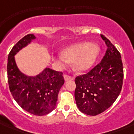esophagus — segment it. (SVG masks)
I'll use <instances>...</instances> for the list:
<instances>
[{
  "mask_svg": "<svg viewBox=\"0 0 134 134\" xmlns=\"http://www.w3.org/2000/svg\"><path fill=\"white\" fill-rule=\"evenodd\" d=\"M64 79H65V81L74 79V78L72 77V76H69V75H67V74H65V75H64Z\"/></svg>",
  "mask_w": 134,
  "mask_h": 134,
  "instance_id": "obj_1",
  "label": "esophagus"
}]
</instances>
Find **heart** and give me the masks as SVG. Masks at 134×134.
Returning <instances> with one entry per match:
<instances>
[{
	"instance_id": "1",
	"label": "heart",
	"mask_w": 134,
	"mask_h": 134,
	"mask_svg": "<svg viewBox=\"0 0 134 134\" xmlns=\"http://www.w3.org/2000/svg\"><path fill=\"white\" fill-rule=\"evenodd\" d=\"M99 51V46L86 42L65 48L63 55H59L55 60L62 69L68 67L69 62H74L76 69L85 71L92 66Z\"/></svg>"
}]
</instances>
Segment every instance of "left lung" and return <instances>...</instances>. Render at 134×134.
Wrapping results in <instances>:
<instances>
[{
    "label": "left lung",
    "instance_id": "left-lung-1",
    "mask_svg": "<svg viewBox=\"0 0 134 134\" xmlns=\"http://www.w3.org/2000/svg\"><path fill=\"white\" fill-rule=\"evenodd\" d=\"M107 50L99 63L88 73L75 79V100L78 108L88 115H97L108 109L122 88L124 71L121 55L106 37L101 35Z\"/></svg>",
    "mask_w": 134,
    "mask_h": 134
}]
</instances>
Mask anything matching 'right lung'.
Instances as JSON below:
<instances>
[{"label": "right lung", "instance_id": "right-lung-1", "mask_svg": "<svg viewBox=\"0 0 134 134\" xmlns=\"http://www.w3.org/2000/svg\"><path fill=\"white\" fill-rule=\"evenodd\" d=\"M34 39L33 34L27 35L12 48L7 59V80L10 92L17 104L27 112L40 116L54 109L65 80L62 71L50 68L34 77L24 75L19 70L14 55Z\"/></svg>", "mask_w": 134, "mask_h": 134}]
</instances>
